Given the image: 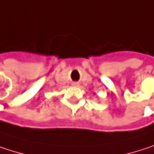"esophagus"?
<instances>
[{"label": "esophagus", "mask_w": 154, "mask_h": 154, "mask_svg": "<svg viewBox=\"0 0 154 154\" xmlns=\"http://www.w3.org/2000/svg\"><path fill=\"white\" fill-rule=\"evenodd\" d=\"M72 85H75V86H77V85H78V84H77V83H76V82H74Z\"/></svg>", "instance_id": "esophagus-1"}]
</instances>
